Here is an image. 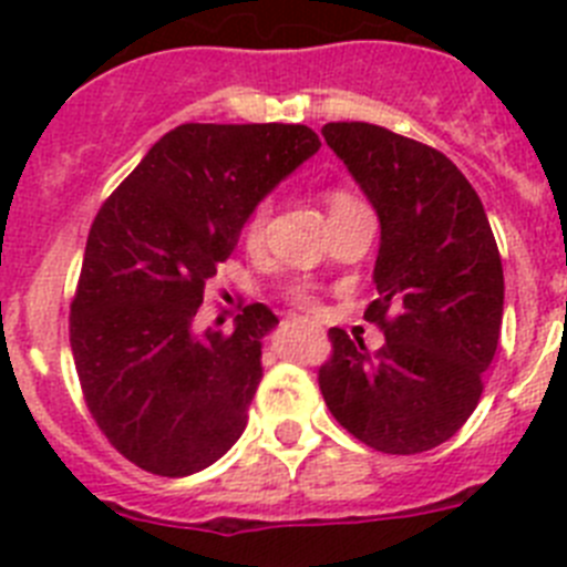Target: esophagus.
<instances>
[{"mask_svg":"<svg viewBox=\"0 0 567 567\" xmlns=\"http://www.w3.org/2000/svg\"><path fill=\"white\" fill-rule=\"evenodd\" d=\"M289 327H295V320H284V329H289Z\"/></svg>","mask_w":567,"mask_h":567,"instance_id":"34e87169","label":"esophagus"}]
</instances>
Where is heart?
Segmentation results:
<instances>
[{"label":"heart","mask_w":567,"mask_h":567,"mask_svg":"<svg viewBox=\"0 0 567 567\" xmlns=\"http://www.w3.org/2000/svg\"><path fill=\"white\" fill-rule=\"evenodd\" d=\"M354 204L358 202H354L349 193H343V189H332V193L327 195L329 215L343 213V209L354 207ZM267 218H269L267 202H258L252 209H249L244 229H240V238H244L247 247H258L260 240H264V233H267ZM287 298L292 300L298 309H307V312H315V309H318V295H315V289L309 287V284H292V287L287 289Z\"/></svg>","instance_id":"1"}]
</instances>
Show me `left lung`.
Returning a JSON list of instances; mask_svg holds the SVG:
<instances>
[{"mask_svg": "<svg viewBox=\"0 0 567 567\" xmlns=\"http://www.w3.org/2000/svg\"><path fill=\"white\" fill-rule=\"evenodd\" d=\"M380 218L378 352L329 329L320 394L374 452L420 454L463 429L503 323V260L483 202L440 150L365 122L320 130Z\"/></svg>", "mask_w": 567, "mask_h": 567, "instance_id": "1", "label": "left lung"}]
</instances>
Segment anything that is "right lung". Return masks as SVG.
Segmentation results:
<instances>
[{"label":"right lung","instance_id":"1","mask_svg":"<svg viewBox=\"0 0 567 567\" xmlns=\"http://www.w3.org/2000/svg\"><path fill=\"white\" fill-rule=\"evenodd\" d=\"M318 147L303 124H182L93 218L70 349L90 414L138 468L187 477L247 429L260 338L278 318L249 303L233 332L218 318L198 334L195 315L249 209Z\"/></svg>","mask_w":567,"mask_h":567}]
</instances>
